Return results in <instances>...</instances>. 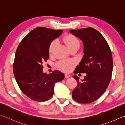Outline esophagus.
<instances>
[{"label":"esophagus","instance_id":"1","mask_svg":"<svg viewBox=\"0 0 125 125\" xmlns=\"http://www.w3.org/2000/svg\"><path fill=\"white\" fill-rule=\"evenodd\" d=\"M65 78H69L71 76V75H69V74H68V73H65Z\"/></svg>","mask_w":125,"mask_h":125}]
</instances>
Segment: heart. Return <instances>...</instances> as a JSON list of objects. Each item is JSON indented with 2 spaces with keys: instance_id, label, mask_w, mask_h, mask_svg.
Segmentation results:
<instances>
[{
  "instance_id": "1",
  "label": "heart",
  "mask_w": 125,
  "mask_h": 125,
  "mask_svg": "<svg viewBox=\"0 0 125 125\" xmlns=\"http://www.w3.org/2000/svg\"><path fill=\"white\" fill-rule=\"evenodd\" d=\"M63 40L65 42V43L66 44L67 47L70 48V49H71L72 48L75 47H79L80 44L79 40L75 36H74L72 34L66 35V36L64 37ZM56 44L57 41L56 40L52 41L50 43L49 46V49H48L49 54L51 55L52 54L55 48L56 47ZM75 64V61L73 60H71V59H65V60H62L59 61V62L57 64V66L61 70L65 72H68L71 70Z\"/></svg>"
}]
</instances>
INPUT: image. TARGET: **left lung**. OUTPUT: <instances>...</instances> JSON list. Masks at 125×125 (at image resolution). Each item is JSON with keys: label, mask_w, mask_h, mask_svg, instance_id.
<instances>
[{"label": "left lung", "mask_w": 125, "mask_h": 125, "mask_svg": "<svg viewBox=\"0 0 125 125\" xmlns=\"http://www.w3.org/2000/svg\"><path fill=\"white\" fill-rule=\"evenodd\" d=\"M71 33L81 39L84 56L74 73H86L84 79L74 75L77 85L72 92V97L82 104L97 100L106 91L112 75L113 61L110 47L105 39L92 27L71 30Z\"/></svg>", "instance_id": "8db88e82"}]
</instances>
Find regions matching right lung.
Here are the masks:
<instances>
[{
	"label": "right lung",
	"mask_w": 125,
	"mask_h": 125,
	"mask_svg": "<svg viewBox=\"0 0 125 125\" xmlns=\"http://www.w3.org/2000/svg\"><path fill=\"white\" fill-rule=\"evenodd\" d=\"M62 30L38 27L31 31L17 47L13 71L20 89L30 99L45 102L54 94L55 83L65 75L58 70L50 74L43 72V63L49 58V46Z\"/></svg>",
	"instance_id": "add662e5"
}]
</instances>
